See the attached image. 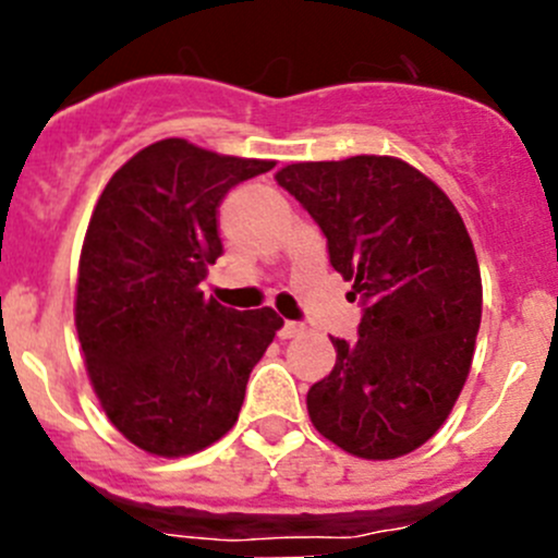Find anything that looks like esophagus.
<instances>
[{
	"label": "esophagus",
	"instance_id": "esophagus-1",
	"mask_svg": "<svg viewBox=\"0 0 558 558\" xmlns=\"http://www.w3.org/2000/svg\"><path fill=\"white\" fill-rule=\"evenodd\" d=\"M302 331H305V326L302 324H296V320H286L283 326H280V340H291V337H300Z\"/></svg>",
	"mask_w": 558,
	"mask_h": 558
}]
</instances>
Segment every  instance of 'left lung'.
Here are the masks:
<instances>
[{
  "label": "left lung",
  "instance_id": "obj_1",
  "mask_svg": "<svg viewBox=\"0 0 558 558\" xmlns=\"http://www.w3.org/2000/svg\"><path fill=\"white\" fill-rule=\"evenodd\" d=\"M275 180L364 305L359 340L331 337L335 369L307 391L313 426L359 459L415 451L453 410L481 329V267L459 210L393 156L296 161Z\"/></svg>",
  "mask_w": 558,
  "mask_h": 558
}]
</instances>
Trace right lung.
<instances>
[{
	"label": "right lung",
	"mask_w": 558,
	"mask_h": 558,
	"mask_svg": "<svg viewBox=\"0 0 558 558\" xmlns=\"http://www.w3.org/2000/svg\"><path fill=\"white\" fill-rule=\"evenodd\" d=\"M275 161L170 137L134 154L88 221L75 326L110 424L154 456H189L238 424L251 369L283 318L232 311L199 283L223 253L218 205Z\"/></svg>",
	"instance_id": "obj_1"
}]
</instances>
